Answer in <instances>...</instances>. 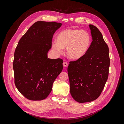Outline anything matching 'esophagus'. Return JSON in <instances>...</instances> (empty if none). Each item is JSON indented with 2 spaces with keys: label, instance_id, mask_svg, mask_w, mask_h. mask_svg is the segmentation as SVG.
<instances>
[{
  "label": "esophagus",
  "instance_id": "esophagus-1",
  "mask_svg": "<svg viewBox=\"0 0 124 124\" xmlns=\"http://www.w3.org/2000/svg\"><path fill=\"white\" fill-rule=\"evenodd\" d=\"M62 64H63V66L65 67H67V66H68V63H67L66 62H63Z\"/></svg>",
  "mask_w": 124,
  "mask_h": 124
}]
</instances>
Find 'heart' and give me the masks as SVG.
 Segmentation results:
<instances>
[{"label": "heart", "mask_w": 124, "mask_h": 124, "mask_svg": "<svg viewBox=\"0 0 124 124\" xmlns=\"http://www.w3.org/2000/svg\"><path fill=\"white\" fill-rule=\"evenodd\" d=\"M91 36L84 31L67 28L60 32L57 41L52 43V48L56 54L63 53V48L68 57L72 59H78L85 54L91 44Z\"/></svg>", "instance_id": "1"}]
</instances>
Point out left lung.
<instances>
[{
  "label": "left lung",
  "instance_id": "1",
  "mask_svg": "<svg viewBox=\"0 0 124 124\" xmlns=\"http://www.w3.org/2000/svg\"><path fill=\"white\" fill-rule=\"evenodd\" d=\"M93 41L85 54L68 67L70 92L80 103L91 102L100 96L108 80L110 64L109 49L102 33L90 24Z\"/></svg>",
  "mask_w": 124,
  "mask_h": 124
}]
</instances>
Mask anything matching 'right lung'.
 I'll list each match as a JSON object with an SVG mask.
<instances>
[{
	"mask_svg": "<svg viewBox=\"0 0 124 124\" xmlns=\"http://www.w3.org/2000/svg\"><path fill=\"white\" fill-rule=\"evenodd\" d=\"M61 26L54 22H37L17 44L13 63L14 83L29 100L46 99L63 69L62 59H50L47 56L54 33Z\"/></svg>",
	"mask_w": 124,
	"mask_h": 124,
	"instance_id": "right-lung-1",
	"label": "right lung"
}]
</instances>
